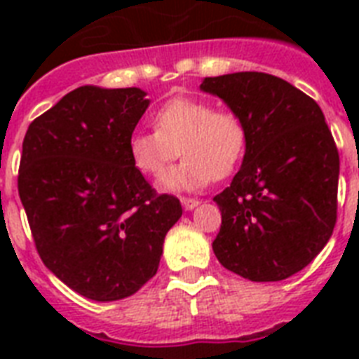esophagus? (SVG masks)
<instances>
[{"label":"esophagus","instance_id":"34e87169","mask_svg":"<svg viewBox=\"0 0 359 359\" xmlns=\"http://www.w3.org/2000/svg\"><path fill=\"white\" fill-rule=\"evenodd\" d=\"M180 203H182L184 210H194V208L199 205V201H197V199H191V197H182V199H180Z\"/></svg>","mask_w":359,"mask_h":359}]
</instances>
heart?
Masks as SVG:
<instances>
[{"instance_id":"obj_1","label":"heart","mask_w":359,"mask_h":359,"mask_svg":"<svg viewBox=\"0 0 359 359\" xmlns=\"http://www.w3.org/2000/svg\"><path fill=\"white\" fill-rule=\"evenodd\" d=\"M152 123L156 130L130 135L128 154L137 171L158 179L180 151L184 160L160 180L162 190H199L233 173L244 156L248 132L242 119L199 98H171L154 111Z\"/></svg>"}]
</instances>
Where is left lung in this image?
Listing matches in <instances>:
<instances>
[{
  "instance_id": "left-lung-1",
  "label": "left lung",
  "mask_w": 359,
  "mask_h": 359,
  "mask_svg": "<svg viewBox=\"0 0 359 359\" xmlns=\"http://www.w3.org/2000/svg\"><path fill=\"white\" fill-rule=\"evenodd\" d=\"M248 132L235 179L214 201L222 227L214 255L251 281H281L306 268L334 233L339 152L320 106L264 72L205 78Z\"/></svg>"
}]
</instances>
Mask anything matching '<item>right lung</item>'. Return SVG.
I'll list each match as a JSON object with an SVG mask.
<instances>
[{"label":"right lung","mask_w":359,"mask_h":359,"mask_svg":"<svg viewBox=\"0 0 359 359\" xmlns=\"http://www.w3.org/2000/svg\"><path fill=\"white\" fill-rule=\"evenodd\" d=\"M137 87H78L25 132L18 194L50 272L78 294L123 300L156 273L163 238L182 216L128 154L149 108Z\"/></svg>","instance_id":"add662e5"}]
</instances>
